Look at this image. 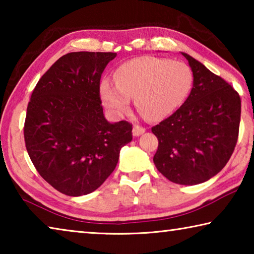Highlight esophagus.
I'll list each match as a JSON object with an SVG mask.
<instances>
[{"instance_id":"1","label":"esophagus","mask_w":254,"mask_h":254,"mask_svg":"<svg viewBox=\"0 0 254 254\" xmlns=\"http://www.w3.org/2000/svg\"><path fill=\"white\" fill-rule=\"evenodd\" d=\"M145 132V128L144 127H141L139 126H134L132 128V134L133 136H140L141 134H143Z\"/></svg>"}]
</instances>
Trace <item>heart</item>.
Masks as SVG:
<instances>
[{
	"label": "heart",
	"mask_w": 254,
	"mask_h": 254,
	"mask_svg": "<svg viewBox=\"0 0 254 254\" xmlns=\"http://www.w3.org/2000/svg\"><path fill=\"white\" fill-rule=\"evenodd\" d=\"M114 81L100 84V96L107 110L122 117L134 98L136 110L149 121H159L179 109L192 86L190 68L182 62L157 57L128 60L114 72Z\"/></svg>",
	"instance_id": "obj_1"
}]
</instances>
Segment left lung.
I'll use <instances>...</instances> for the list:
<instances>
[{
	"instance_id": "left-lung-1",
	"label": "left lung",
	"mask_w": 254,
	"mask_h": 254,
	"mask_svg": "<svg viewBox=\"0 0 254 254\" xmlns=\"http://www.w3.org/2000/svg\"><path fill=\"white\" fill-rule=\"evenodd\" d=\"M192 88L184 104L153 127L159 145L153 162L170 182L197 185L224 168L239 135L241 98L231 85L185 53Z\"/></svg>"
}]
</instances>
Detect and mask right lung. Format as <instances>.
<instances>
[{
	"mask_svg": "<svg viewBox=\"0 0 254 254\" xmlns=\"http://www.w3.org/2000/svg\"><path fill=\"white\" fill-rule=\"evenodd\" d=\"M115 53L78 51L60 57L34 87L24 141L39 175L67 196H81L113 173L132 124L111 123L100 98L102 72Z\"/></svg>",
	"mask_w": 254,
	"mask_h": 254,
	"instance_id": "right-lung-1",
	"label": "right lung"
}]
</instances>
